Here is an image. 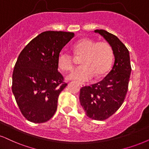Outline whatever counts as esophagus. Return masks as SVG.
Instances as JSON below:
<instances>
[{
    "label": "esophagus",
    "instance_id": "esophagus-1",
    "mask_svg": "<svg viewBox=\"0 0 149 149\" xmlns=\"http://www.w3.org/2000/svg\"><path fill=\"white\" fill-rule=\"evenodd\" d=\"M78 84H80V86H82H82H84L86 85L85 84H84V83H82V82H79Z\"/></svg>",
    "mask_w": 149,
    "mask_h": 149
}]
</instances>
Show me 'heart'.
Segmentation results:
<instances>
[{
  "label": "heart",
  "instance_id": "heart-1",
  "mask_svg": "<svg viewBox=\"0 0 149 149\" xmlns=\"http://www.w3.org/2000/svg\"><path fill=\"white\" fill-rule=\"evenodd\" d=\"M72 49L75 55L82 56L80 61L82 65L67 75L68 80L84 82L93 78L94 76L100 78L111 67L113 52L108 42H97L84 38L73 45ZM58 64L62 70H71L73 64V57L68 52L62 51L58 55Z\"/></svg>",
  "mask_w": 149,
  "mask_h": 149
}]
</instances>
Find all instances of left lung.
Listing matches in <instances>:
<instances>
[{
  "label": "left lung",
  "instance_id": "left-lung-1",
  "mask_svg": "<svg viewBox=\"0 0 149 149\" xmlns=\"http://www.w3.org/2000/svg\"><path fill=\"white\" fill-rule=\"evenodd\" d=\"M111 45L115 58L112 69L100 82L81 88L80 104L88 118L104 120L115 113L125 99L131 72L129 52L118 37L95 30Z\"/></svg>",
  "mask_w": 149,
  "mask_h": 149
}]
</instances>
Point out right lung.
<instances>
[{
  "label": "right lung",
  "instance_id": "1",
  "mask_svg": "<svg viewBox=\"0 0 149 149\" xmlns=\"http://www.w3.org/2000/svg\"><path fill=\"white\" fill-rule=\"evenodd\" d=\"M74 36L72 32L47 31L27 45L14 66L12 92L27 120L43 123L56 111L61 92L67 86L58 70V58Z\"/></svg>",
  "mask_w": 149,
  "mask_h": 149
}]
</instances>
